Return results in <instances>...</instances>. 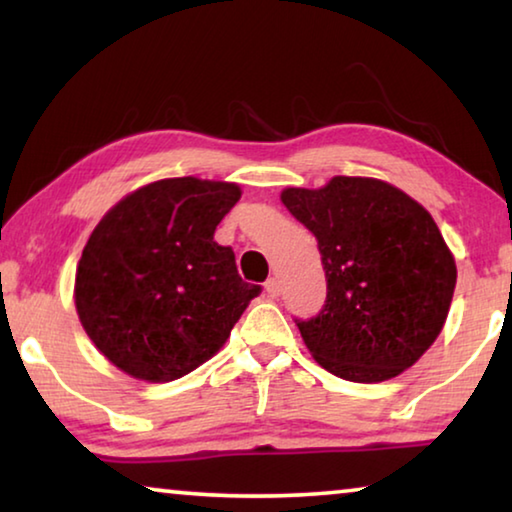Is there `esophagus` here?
<instances>
[{"label":"esophagus","instance_id":"esophagus-1","mask_svg":"<svg viewBox=\"0 0 512 512\" xmlns=\"http://www.w3.org/2000/svg\"><path fill=\"white\" fill-rule=\"evenodd\" d=\"M264 291H266L268 298H277V296H280V282H277L275 277H271V280H266Z\"/></svg>","mask_w":512,"mask_h":512}]
</instances>
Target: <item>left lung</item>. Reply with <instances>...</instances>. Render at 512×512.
<instances>
[{"mask_svg":"<svg viewBox=\"0 0 512 512\" xmlns=\"http://www.w3.org/2000/svg\"><path fill=\"white\" fill-rule=\"evenodd\" d=\"M280 198L323 255L325 309L298 320L311 357L357 384L402 375L443 332L456 287L454 255L433 216L366 176L287 187Z\"/></svg>","mask_w":512,"mask_h":512,"instance_id":"1","label":"left lung"}]
</instances>
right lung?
I'll list each match as a JSON object with an SVG mask.
<instances>
[{
	"instance_id": "right-lung-1",
	"label": "right lung",
	"mask_w": 512,
	"mask_h": 512,
	"mask_svg": "<svg viewBox=\"0 0 512 512\" xmlns=\"http://www.w3.org/2000/svg\"><path fill=\"white\" fill-rule=\"evenodd\" d=\"M239 198L237 183L162 178L103 214L76 266L74 305L112 366L162 384L203 366L230 339L262 293L214 241Z\"/></svg>"
}]
</instances>
